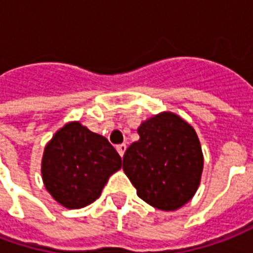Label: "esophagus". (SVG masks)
<instances>
[{
  "label": "esophagus",
  "mask_w": 253,
  "mask_h": 253,
  "mask_svg": "<svg viewBox=\"0 0 253 253\" xmlns=\"http://www.w3.org/2000/svg\"><path fill=\"white\" fill-rule=\"evenodd\" d=\"M126 145H125V143H122V145H118V146H116V150H118V153L121 154V157H123V156H125V152H126Z\"/></svg>",
  "instance_id": "34e87169"
}]
</instances>
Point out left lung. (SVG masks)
I'll return each mask as SVG.
<instances>
[{
    "label": "left lung",
    "instance_id": "8db88e82",
    "mask_svg": "<svg viewBox=\"0 0 253 253\" xmlns=\"http://www.w3.org/2000/svg\"><path fill=\"white\" fill-rule=\"evenodd\" d=\"M139 139L127 148L123 170L137 195L163 211H175L192 199L201 184L203 153L188 122L169 111L143 121Z\"/></svg>",
    "mask_w": 253,
    "mask_h": 253
}]
</instances>
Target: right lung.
<instances>
[{
    "mask_svg": "<svg viewBox=\"0 0 253 253\" xmlns=\"http://www.w3.org/2000/svg\"><path fill=\"white\" fill-rule=\"evenodd\" d=\"M122 159L108 139L80 122H69L47 142L42 179L48 194L66 209H81L100 195Z\"/></svg>",
    "mask_w": 253,
    "mask_h": 253,
    "instance_id": "add662e5",
    "label": "right lung"
}]
</instances>
